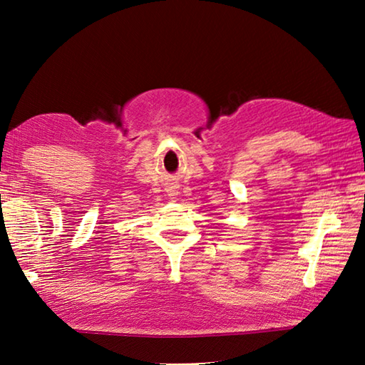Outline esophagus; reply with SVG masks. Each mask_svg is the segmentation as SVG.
<instances>
[{"instance_id": "esophagus-1", "label": "esophagus", "mask_w": 365, "mask_h": 365, "mask_svg": "<svg viewBox=\"0 0 365 365\" xmlns=\"http://www.w3.org/2000/svg\"><path fill=\"white\" fill-rule=\"evenodd\" d=\"M169 195H170V196H175V195H177V191H175V188H173V190H169Z\"/></svg>"}]
</instances>
